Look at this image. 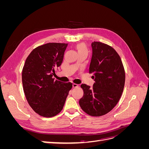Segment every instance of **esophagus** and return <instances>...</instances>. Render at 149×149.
<instances>
[{
	"label": "esophagus",
	"mask_w": 149,
	"mask_h": 149,
	"mask_svg": "<svg viewBox=\"0 0 149 149\" xmlns=\"http://www.w3.org/2000/svg\"><path fill=\"white\" fill-rule=\"evenodd\" d=\"M73 88H77V87H79V85L77 84H76V83H73Z\"/></svg>",
	"instance_id": "obj_1"
}]
</instances>
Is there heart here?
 Here are the masks:
<instances>
[{"instance_id":"1","label":"heart","mask_w":149,"mask_h":149,"mask_svg":"<svg viewBox=\"0 0 149 149\" xmlns=\"http://www.w3.org/2000/svg\"><path fill=\"white\" fill-rule=\"evenodd\" d=\"M77 49H78V53L84 52V53H88V48H87L86 46L85 45L83 44V43L79 44V45L77 47Z\"/></svg>"}]
</instances>
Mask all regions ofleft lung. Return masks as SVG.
<instances>
[{
  "mask_svg": "<svg viewBox=\"0 0 149 149\" xmlns=\"http://www.w3.org/2000/svg\"><path fill=\"white\" fill-rule=\"evenodd\" d=\"M93 55L89 73L93 74V87L82 84L83 96L79 103L86 113L101 116L116 106L123 92L125 70L119 54L107 44L100 42L91 43Z\"/></svg>",
  "mask_w": 149,
  "mask_h": 149,
  "instance_id": "8db88e82",
  "label": "left lung"
}]
</instances>
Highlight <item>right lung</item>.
<instances>
[{"mask_svg":"<svg viewBox=\"0 0 149 149\" xmlns=\"http://www.w3.org/2000/svg\"><path fill=\"white\" fill-rule=\"evenodd\" d=\"M67 43H48L33 49L22 70V84L26 100L38 114L51 118L61 111L71 83L55 80V70L63 60Z\"/></svg>","mask_w":149,"mask_h":149,"instance_id":"obj_1","label":"right lung"}]
</instances>
